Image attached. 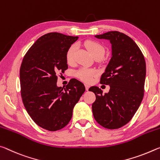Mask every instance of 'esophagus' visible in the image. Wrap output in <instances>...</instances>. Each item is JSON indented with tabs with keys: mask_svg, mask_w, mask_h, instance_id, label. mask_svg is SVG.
<instances>
[{
	"mask_svg": "<svg viewBox=\"0 0 160 160\" xmlns=\"http://www.w3.org/2000/svg\"><path fill=\"white\" fill-rule=\"evenodd\" d=\"M85 87H86V91H88V88H89V87H90V86L88 85V84H85Z\"/></svg>",
	"mask_w": 160,
	"mask_h": 160,
	"instance_id": "obj_1",
	"label": "esophagus"
}]
</instances>
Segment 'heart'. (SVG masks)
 <instances>
[{
  "instance_id": "b5f03b06",
  "label": "heart",
  "mask_w": 160,
  "mask_h": 160,
  "mask_svg": "<svg viewBox=\"0 0 160 160\" xmlns=\"http://www.w3.org/2000/svg\"><path fill=\"white\" fill-rule=\"evenodd\" d=\"M86 49L89 51L94 58H102L103 57L106 49L101 43L93 40H87L84 42ZM77 50V44H74L70 47L67 52V60L68 63L74 62L76 52ZM96 74V71L87 68H81L76 72V76L83 82H90L93 77Z\"/></svg>"
}]
</instances>
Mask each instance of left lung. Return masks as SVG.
Returning a JSON list of instances; mask_svg holds the SVG:
<instances>
[{
    "mask_svg": "<svg viewBox=\"0 0 160 160\" xmlns=\"http://www.w3.org/2000/svg\"><path fill=\"white\" fill-rule=\"evenodd\" d=\"M95 38L110 41L112 57L100 82L110 86L109 92L103 94L97 86L88 89L96 95L93 117L101 126L118 129L132 119L142 101L145 60L137 44L123 33L111 31Z\"/></svg>",
    "mask_w": 160,
    "mask_h": 160,
    "instance_id": "8db88e82",
    "label": "left lung"
}]
</instances>
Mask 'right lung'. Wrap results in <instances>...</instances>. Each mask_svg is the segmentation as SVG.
<instances>
[{
  "instance_id": "add662e5",
  "label": "right lung",
  "mask_w": 160,
  "mask_h": 160,
  "mask_svg": "<svg viewBox=\"0 0 160 160\" xmlns=\"http://www.w3.org/2000/svg\"><path fill=\"white\" fill-rule=\"evenodd\" d=\"M78 37L49 32L29 49L20 69L21 96L28 113L49 131L62 129L72 119L73 109L85 91L72 78L66 88L57 86V73L68 69L67 52Z\"/></svg>"
}]
</instances>
